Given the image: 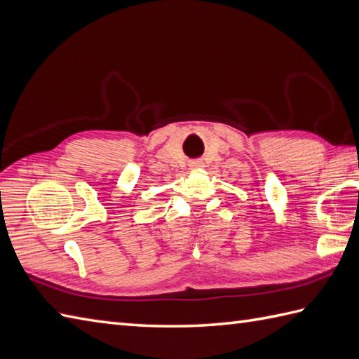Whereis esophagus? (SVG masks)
Returning <instances> with one entry per match:
<instances>
[{"label": "esophagus", "mask_w": 359, "mask_h": 359, "mask_svg": "<svg viewBox=\"0 0 359 359\" xmlns=\"http://www.w3.org/2000/svg\"><path fill=\"white\" fill-rule=\"evenodd\" d=\"M203 168V162L202 161H193L189 162V170L197 171V170H202Z\"/></svg>", "instance_id": "esophagus-1"}]
</instances>
